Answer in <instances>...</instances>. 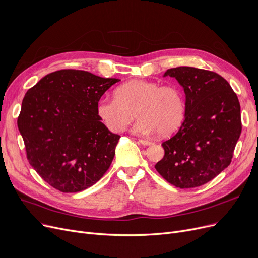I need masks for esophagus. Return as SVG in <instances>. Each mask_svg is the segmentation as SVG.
<instances>
[{"instance_id": "1", "label": "esophagus", "mask_w": 258, "mask_h": 258, "mask_svg": "<svg viewBox=\"0 0 258 258\" xmlns=\"http://www.w3.org/2000/svg\"><path fill=\"white\" fill-rule=\"evenodd\" d=\"M139 143L142 144V145H145V146H148V145H152L153 142L152 141H148V140H143V139H139Z\"/></svg>"}]
</instances>
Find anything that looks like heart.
<instances>
[{"label": "heart", "instance_id": "obj_1", "mask_svg": "<svg viewBox=\"0 0 258 258\" xmlns=\"http://www.w3.org/2000/svg\"><path fill=\"white\" fill-rule=\"evenodd\" d=\"M96 111L113 133L123 132L137 115L139 121L134 126L135 133L147 136L158 132L167 136L182 123L185 101L178 87L134 79L118 87L115 97L99 99Z\"/></svg>", "mask_w": 258, "mask_h": 258}]
</instances>
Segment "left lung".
I'll return each instance as SVG.
<instances>
[{
  "label": "left lung",
  "mask_w": 258,
  "mask_h": 258,
  "mask_svg": "<svg viewBox=\"0 0 258 258\" xmlns=\"http://www.w3.org/2000/svg\"><path fill=\"white\" fill-rule=\"evenodd\" d=\"M166 76L184 89L185 119L178 133L162 143L165 155L155 167L175 187H199L231 163L241 133L239 101L218 73L178 67L168 69Z\"/></svg>",
  "instance_id": "8db88e82"
}]
</instances>
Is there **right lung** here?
<instances>
[{"label":"right lung","instance_id":"add662e5","mask_svg":"<svg viewBox=\"0 0 258 258\" xmlns=\"http://www.w3.org/2000/svg\"><path fill=\"white\" fill-rule=\"evenodd\" d=\"M119 80L60 70L47 74L25 94L18 127L27 158L57 190L83 191L110 167L120 136L102 123L96 106Z\"/></svg>","mask_w":258,"mask_h":258}]
</instances>
